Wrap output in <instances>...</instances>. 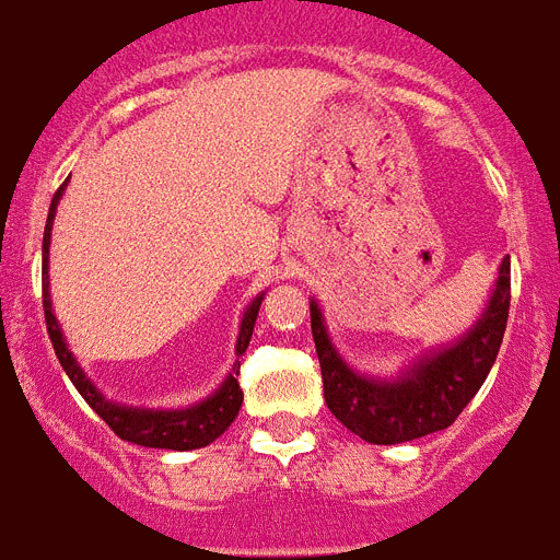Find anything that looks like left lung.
I'll return each instance as SVG.
<instances>
[{"mask_svg":"<svg viewBox=\"0 0 560 560\" xmlns=\"http://www.w3.org/2000/svg\"><path fill=\"white\" fill-rule=\"evenodd\" d=\"M512 301V266L500 262L498 283L480 320L459 341L419 358L396 378H366L347 366L329 341L324 315L315 301L312 338H315L324 399L335 419L355 436L373 445H399L454 424L463 407L480 390L498 358Z\"/></svg>","mask_w":560,"mask_h":560,"instance_id":"1","label":"left lung"}]
</instances>
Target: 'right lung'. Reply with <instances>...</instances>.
<instances>
[{
  "label": "right lung",
  "mask_w": 560,
  "mask_h": 560,
  "mask_svg": "<svg viewBox=\"0 0 560 560\" xmlns=\"http://www.w3.org/2000/svg\"><path fill=\"white\" fill-rule=\"evenodd\" d=\"M66 190V185L54 194L51 208H48L46 219V236H43V254H46V262H43V271H46V289H43V308H46V326L48 338L54 343V352L60 358L62 370L71 378V384L78 387V393L86 399V405L101 416L103 422L109 424L112 431L118 433L120 440L136 442V445H144V448H167V451H194L205 448L213 440H219L222 433L231 428V422L240 413L243 407V390H240V361L234 364V373L228 375L222 387H219L213 396H208L205 401L194 407H182V410H147V407H127L115 405V401L103 399V393L97 390L95 384L89 382L86 373L80 370V364L71 355L69 343L62 341L60 324L54 317L51 308V294H48V245H51V225L54 213H57V205H60V196ZM259 303H262V294L254 298V303L245 308L243 324H240V338H236V355H243L248 350V341H252L254 324H257Z\"/></svg>",
  "instance_id": "add662e5"
}]
</instances>
